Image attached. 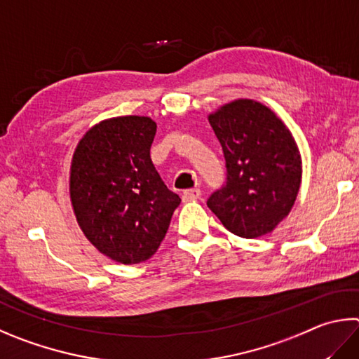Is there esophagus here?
Wrapping results in <instances>:
<instances>
[{
	"label": "esophagus",
	"mask_w": 359,
	"mask_h": 359,
	"mask_svg": "<svg viewBox=\"0 0 359 359\" xmlns=\"http://www.w3.org/2000/svg\"><path fill=\"white\" fill-rule=\"evenodd\" d=\"M201 198V190L199 188H193V190H185L182 193V201H196Z\"/></svg>",
	"instance_id": "obj_1"
}]
</instances>
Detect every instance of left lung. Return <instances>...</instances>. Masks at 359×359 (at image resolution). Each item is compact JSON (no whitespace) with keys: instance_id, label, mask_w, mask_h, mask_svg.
<instances>
[{"instance_id":"8db88e82","label":"left lung","mask_w":359,"mask_h":359,"mask_svg":"<svg viewBox=\"0 0 359 359\" xmlns=\"http://www.w3.org/2000/svg\"><path fill=\"white\" fill-rule=\"evenodd\" d=\"M223 147L227 182L207 205L227 231L257 238L290 213L302 185V155L287 126L264 103L237 99L208 114Z\"/></svg>"}]
</instances>
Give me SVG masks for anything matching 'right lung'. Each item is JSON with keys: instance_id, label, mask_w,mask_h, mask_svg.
I'll list each match as a JSON object with an SVG mask.
<instances>
[{"instance_id": "right-lung-1", "label": "right lung", "mask_w": 359, "mask_h": 359, "mask_svg": "<svg viewBox=\"0 0 359 359\" xmlns=\"http://www.w3.org/2000/svg\"><path fill=\"white\" fill-rule=\"evenodd\" d=\"M157 123L119 116L90 127L72 157L69 193L76 223L103 256L133 265L151 259L180 204L151 160Z\"/></svg>"}]
</instances>
